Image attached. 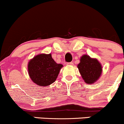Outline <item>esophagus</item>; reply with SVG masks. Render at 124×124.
<instances>
[{
	"instance_id": "obj_1",
	"label": "esophagus",
	"mask_w": 124,
	"mask_h": 124,
	"mask_svg": "<svg viewBox=\"0 0 124 124\" xmlns=\"http://www.w3.org/2000/svg\"><path fill=\"white\" fill-rule=\"evenodd\" d=\"M67 65H73V62H68V63H66Z\"/></svg>"
}]
</instances>
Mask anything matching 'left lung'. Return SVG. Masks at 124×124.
I'll use <instances>...</instances> for the list:
<instances>
[{
  "instance_id": "8db88e82",
  "label": "left lung",
  "mask_w": 124,
  "mask_h": 124,
  "mask_svg": "<svg viewBox=\"0 0 124 124\" xmlns=\"http://www.w3.org/2000/svg\"><path fill=\"white\" fill-rule=\"evenodd\" d=\"M78 68L84 81L89 85L96 82L102 73V66L99 61L87 55L80 58Z\"/></svg>"
}]
</instances>
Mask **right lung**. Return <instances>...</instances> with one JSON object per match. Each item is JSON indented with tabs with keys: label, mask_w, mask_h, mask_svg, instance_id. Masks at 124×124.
Here are the masks:
<instances>
[{
	"label": "right lung",
	"mask_w": 124,
	"mask_h": 124,
	"mask_svg": "<svg viewBox=\"0 0 124 124\" xmlns=\"http://www.w3.org/2000/svg\"><path fill=\"white\" fill-rule=\"evenodd\" d=\"M62 67L55 62L51 54H39L28 62V75L36 85L47 86L56 80Z\"/></svg>",
	"instance_id": "1"
}]
</instances>
